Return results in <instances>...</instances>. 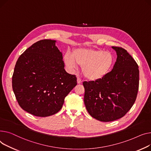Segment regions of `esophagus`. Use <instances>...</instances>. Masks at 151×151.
<instances>
[{
    "mask_svg": "<svg viewBox=\"0 0 151 151\" xmlns=\"http://www.w3.org/2000/svg\"><path fill=\"white\" fill-rule=\"evenodd\" d=\"M77 83H78V84H80V83H81L82 82V80L79 77H77Z\"/></svg>",
    "mask_w": 151,
    "mask_h": 151,
    "instance_id": "1",
    "label": "esophagus"
}]
</instances>
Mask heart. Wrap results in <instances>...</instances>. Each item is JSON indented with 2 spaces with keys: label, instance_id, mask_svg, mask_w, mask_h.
<instances>
[{
  "label": "heart",
  "instance_id": "obj_1",
  "mask_svg": "<svg viewBox=\"0 0 151 151\" xmlns=\"http://www.w3.org/2000/svg\"><path fill=\"white\" fill-rule=\"evenodd\" d=\"M63 59L70 69L82 66L83 75L90 81H100L107 76L115 63L114 55L111 52L91 48L76 49L71 56L66 54Z\"/></svg>",
  "mask_w": 151,
  "mask_h": 151
}]
</instances>
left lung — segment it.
Returning a JSON list of instances; mask_svg holds the SVG:
<instances>
[{"mask_svg":"<svg viewBox=\"0 0 151 151\" xmlns=\"http://www.w3.org/2000/svg\"><path fill=\"white\" fill-rule=\"evenodd\" d=\"M117 58L104 78L84 82V103L91 116L102 122L121 118L134 104L139 87V69L127 51L113 46Z\"/></svg>","mask_w":151,"mask_h":151,"instance_id":"8db88e82","label":"left lung"}]
</instances>
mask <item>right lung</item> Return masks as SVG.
I'll return each instance as SVG.
<instances>
[{"label": "right lung", "mask_w": 151, "mask_h": 151, "mask_svg": "<svg viewBox=\"0 0 151 151\" xmlns=\"http://www.w3.org/2000/svg\"><path fill=\"white\" fill-rule=\"evenodd\" d=\"M55 40H42L26 49L16 63L12 87L20 107L34 116L58 112L65 97L77 85V77L65 69Z\"/></svg>", "instance_id": "obj_1"}]
</instances>
